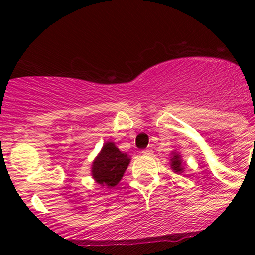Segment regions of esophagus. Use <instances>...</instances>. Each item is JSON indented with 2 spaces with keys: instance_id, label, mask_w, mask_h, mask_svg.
Masks as SVG:
<instances>
[{
  "instance_id": "esophagus-1",
  "label": "esophagus",
  "mask_w": 255,
  "mask_h": 255,
  "mask_svg": "<svg viewBox=\"0 0 255 255\" xmlns=\"http://www.w3.org/2000/svg\"><path fill=\"white\" fill-rule=\"evenodd\" d=\"M142 155H144V156H150V155H153V151H151L150 149H146V150H143L142 151Z\"/></svg>"
}]
</instances>
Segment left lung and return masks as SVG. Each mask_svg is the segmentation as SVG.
Masks as SVG:
<instances>
[{
    "label": "left lung",
    "instance_id": "obj_1",
    "mask_svg": "<svg viewBox=\"0 0 255 255\" xmlns=\"http://www.w3.org/2000/svg\"><path fill=\"white\" fill-rule=\"evenodd\" d=\"M185 166H186V164H185L184 160H182L180 153H177V151H173L170 156V168L173 169L174 173L182 174L185 171Z\"/></svg>",
    "mask_w": 255,
    "mask_h": 255
}]
</instances>
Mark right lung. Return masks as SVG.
<instances>
[{
    "instance_id": "add662e5",
    "label": "right lung",
    "mask_w": 255,
    "mask_h": 255,
    "mask_svg": "<svg viewBox=\"0 0 255 255\" xmlns=\"http://www.w3.org/2000/svg\"><path fill=\"white\" fill-rule=\"evenodd\" d=\"M130 163V156L122 153L113 142H106L91 165V176L102 187H115Z\"/></svg>"
}]
</instances>
